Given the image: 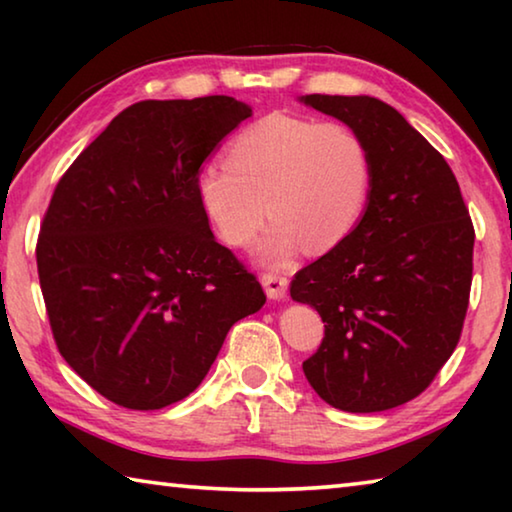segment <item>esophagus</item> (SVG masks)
<instances>
[{"mask_svg":"<svg viewBox=\"0 0 512 512\" xmlns=\"http://www.w3.org/2000/svg\"><path fill=\"white\" fill-rule=\"evenodd\" d=\"M262 287L266 291V296L271 300H284V298H287L289 280H287V277H282V275L266 273V275H262Z\"/></svg>","mask_w":512,"mask_h":512,"instance_id":"esophagus-1","label":"esophagus"}]
</instances>
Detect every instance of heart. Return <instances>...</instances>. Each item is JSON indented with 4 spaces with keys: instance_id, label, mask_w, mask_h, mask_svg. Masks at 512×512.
I'll return each instance as SVG.
<instances>
[{
    "instance_id": "obj_1",
    "label": "heart",
    "mask_w": 512,
    "mask_h": 512,
    "mask_svg": "<svg viewBox=\"0 0 512 512\" xmlns=\"http://www.w3.org/2000/svg\"><path fill=\"white\" fill-rule=\"evenodd\" d=\"M372 189L368 144L341 121L271 112L246 126L225 164L198 173L196 194L228 246L253 244L266 212L273 223L259 246L268 264H287L305 246L327 253L350 235Z\"/></svg>"
}]
</instances>
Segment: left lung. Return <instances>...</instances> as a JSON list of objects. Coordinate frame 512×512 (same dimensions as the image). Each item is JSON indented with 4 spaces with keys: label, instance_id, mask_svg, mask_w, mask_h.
I'll list each match as a JSON object with an SVG mask.
<instances>
[{
    "label": "left lung",
    "instance_id": "obj_1",
    "mask_svg": "<svg viewBox=\"0 0 512 512\" xmlns=\"http://www.w3.org/2000/svg\"><path fill=\"white\" fill-rule=\"evenodd\" d=\"M300 101L352 126L372 158L359 223L291 282V298L325 323L302 370L334 409H395L431 384L461 339L472 287L470 212L443 155L388 103L366 94Z\"/></svg>",
    "mask_w": 512,
    "mask_h": 512
}]
</instances>
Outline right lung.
Here are the masks:
<instances>
[{"mask_svg": "<svg viewBox=\"0 0 512 512\" xmlns=\"http://www.w3.org/2000/svg\"><path fill=\"white\" fill-rule=\"evenodd\" d=\"M253 115L232 97L140 101L65 171L36 248L63 359L94 391L155 411L196 391L262 284L214 239L196 180Z\"/></svg>", "mask_w": 512, "mask_h": 512, "instance_id": "right-lung-1", "label": "right lung"}]
</instances>
